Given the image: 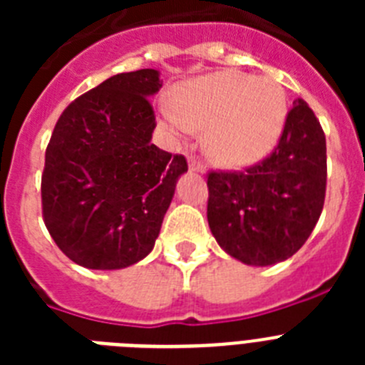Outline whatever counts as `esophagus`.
Here are the masks:
<instances>
[{
    "label": "esophagus",
    "instance_id": "esophagus-1",
    "mask_svg": "<svg viewBox=\"0 0 365 365\" xmlns=\"http://www.w3.org/2000/svg\"><path fill=\"white\" fill-rule=\"evenodd\" d=\"M188 166H190V170H192V172H199V173H205L206 172L205 164H202L201 160L195 159V157H190Z\"/></svg>",
    "mask_w": 365,
    "mask_h": 365
}]
</instances>
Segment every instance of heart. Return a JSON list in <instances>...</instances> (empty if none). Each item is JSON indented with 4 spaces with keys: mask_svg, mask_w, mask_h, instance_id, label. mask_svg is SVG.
Instances as JSON below:
<instances>
[{
    "mask_svg": "<svg viewBox=\"0 0 365 365\" xmlns=\"http://www.w3.org/2000/svg\"><path fill=\"white\" fill-rule=\"evenodd\" d=\"M177 137L206 130V155L219 166L257 163L274 148L287 118L282 86L237 71H219L182 83L175 104L160 108Z\"/></svg>",
    "mask_w": 365,
    "mask_h": 365,
    "instance_id": "1",
    "label": "heart"
}]
</instances>
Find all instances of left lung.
Masks as SVG:
<instances>
[{
    "label": "left lung",
    "instance_id": "1",
    "mask_svg": "<svg viewBox=\"0 0 365 365\" xmlns=\"http://www.w3.org/2000/svg\"><path fill=\"white\" fill-rule=\"evenodd\" d=\"M208 225L219 247L247 265L294 256L320 219L327 186L325 135L305 100L287 113L278 146L243 172L208 173Z\"/></svg>",
    "mask_w": 365,
    "mask_h": 365
}]
</instances>
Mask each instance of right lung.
Segmentation results:
<instances>
[{"label":"right lung","instance_id":"obj_1","mask_svg":"<svg viewBox=\"0 0 365 365\" xmlns=\"http://www.w3.org/2000/svg\"><path fill=\"white\" fill-rule=\"evenodd\" d=\"M160 87L155 69L115 74L73 100L54 125L41 212L58 248L86 269H124L146 257L188 170L182 155L151 144L150 96Z\"/></svg>","mask_w":365,"mask_h":365}]
</instances>
